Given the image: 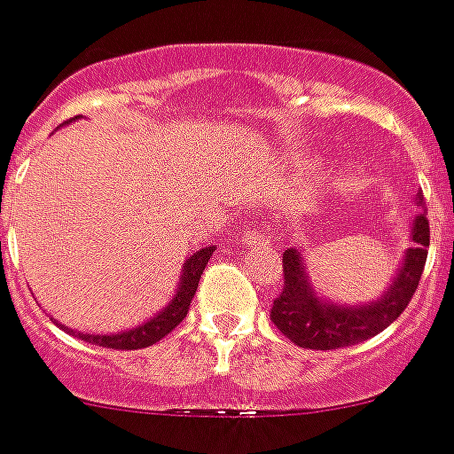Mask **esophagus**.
<instances>
[{"mask_svg": "<svg viewBox=\"0 0 454 454\" xmlns=\"http://www.w3.org/2000/svg\"><path fill=\"white\" fill-rule=\"evenodd\" d=\"M247 245H268L270 242V233H265V228H252L245 235Z\"/></svg>", "mask_w": 454, "mask_h": 454, "instance_id": "34e87169", "label": "esophagus"}]
</instances>
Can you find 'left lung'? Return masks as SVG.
Wrapping results in <instances>:
<instances>
[{
  "instance_id": "8db88e82",
  "label": "left lung",
  "mask_w": 454,
  "mask_h": 454,
  "mask_svg": "<svg viewBox=\"0 0 454 454\" xmlns=\"http://www.w3.org/2000/svg\"><path fill=\"white\" fill-rule=\"evenodd\" d=\"M422 202V195H418L419 207ZM411 238L415 245L406 249V256L385 294L364 305L331 303L326 298L317 296L305 270L303 254L296 247H289L282 254L285 289L272 303V324L294 345L308 349L348 348L378 335L394 319H399L411 303L412 294L418 291L429 249V221L425 212L412 219Z\"/></svg>"
}]
</instances>
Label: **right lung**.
<instances>
[{"label": "right lung", "mask_w": 454, "mask_h": 454, "mask_svg": "<svg viewBox=\"0 0 454 454\" xmlns=\"http://www.w3.org/2000/svg\"><path fill=\"white\" fill-rule=\"evenodd\" d=\"M215 252V247L207 245L202 247L200 252L191 254L186 263L182 268V275H179V286H176L175 296L165 305L163 310L158 312L156 317H151L144 324L135 326V329L119 331V333H81V331H74L65 324H60L62 331H67L69 335H76L81 340L93 342V345H99V348H109V349H142L149 348L153 342H158L160 338L169 333V331L179 326L184 317L189 315L191 301L195 296V289H198V282H200V275L207 265L209 256Z\"/></svg>", "instance_id": "right-lung-1"}]
</instances>
